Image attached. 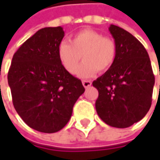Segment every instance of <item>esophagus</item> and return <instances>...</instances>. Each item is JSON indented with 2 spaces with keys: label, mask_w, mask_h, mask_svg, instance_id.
I'll return each instance as SVG.
<instances>
[{
  "label": "esophagus",
  "mask_w": 160,
  "mask_h": 160,
  "mask_svg": "<svg viewBox=\"0 0 160 160\" xmlns=\"http://www.w3.org/2000/svg\"><path fill=\"white\" fill-rule=\"evenodd\" d=\"M82 84H83L84 88H89L92 85V81L91 80H82Z\"/></svg>",
  "instance_id": "34e87169"
}]
</instances>
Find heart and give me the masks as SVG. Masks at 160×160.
<instances>
[{"instance_id": "obj_1", "label": "heart", "mask_w": 160, "mask_h": 160, "mask_svg": "<svg viewBox=\"0 0 160 160\" xmlns=\"http://www.w3.org/2000/svg\"><path fill=\"white\" fill-rule=\"evenodd\" d=\"M117 54V46L111 38L92 29H82L70 38V43L62 42L57 50L63 68L74 74L80 58L83 62L76 74L82 79L94 76L97 71L105 72L112 67Z\"/></svg>"}]
</instances>
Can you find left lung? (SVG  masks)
<instances>
[{"mask_svg":"<svg viewBox=\"0 0 160 160\" xmlns=\"http://www.w3.org/2000/svg\"><path fill=\"white\" fill-rule=\"evenodd\" d=\"M109 31L117 54L111 68L92 82L99 92L95 108L108 125L128 128L149 110L155 76L146 50L134 36L115 25Z\"/></svg>","mask_w":160,"mask_h":160,"instance_id":"left-lung-1","label":"left lung"}]
</instances>
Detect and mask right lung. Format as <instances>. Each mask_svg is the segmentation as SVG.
<instances>
[{"label": "right lung", "instance_id": "add662e5", "mask_svg": "<svg viewBox=\"0 0 160 160\" xmlns=\"http://www.w3.org/2000/svg\"><path fill=\"white\" fill-rule=\"evenodd\" d=\"M63 28H44L28 39L13 56L8 84L17 114L30 128L45 133L63 129L85 89L61 65L57 50Z\"/></svg>", "mask_w": 160, "mask_h": 160}]
</instances>
